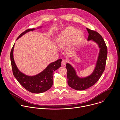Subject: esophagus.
Wrapping results in <instances>:
<instances>
[{
	"mask_svg": "<svg viewBox=\"0 0 120 120\" xmlns=\"http://www.w3.org/2000/svg\"><path fill=\"white\" fill-rule=\"evenodd\" d=\"M65 64H66V61L65 60H63L61 62V65L62 66H64L65 65Z\"/></svg>",
	"mask_w": 120,
	"mask_h": 120,
	"instance_id": "1",
	"label": "esophagus"
}]
</instances>
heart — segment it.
<instances>
[{
    "mask_svg": "<svg viewBox=\"0 0 120 120\" xmlns=\"http://www.w3.org/2000/svg\"><path fill=\"white\" fill-rule=\"evenodd\" d=\"M84 38V34L81 30H77L73 26L65 27L55 39L57 46L61 49H64L70 43L69 51L73 52L82 42Z\"/></svg>",
    "mask_w": 120,
    "mask_h": 120,
    "instance_id": "b5f03b06",
    "label": "heart"
}]
</instances>
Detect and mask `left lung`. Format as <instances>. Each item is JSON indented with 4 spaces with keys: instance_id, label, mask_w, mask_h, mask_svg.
Returning <instances> with one entry per match:
<instances>
[{
    "instance_id": "left-lung-1",
    "label": "left lung",
    "mask_w": 120,
    "mask_h": 120,
    "mask_svg": "<svg viewBox=\"0 0 120 120\" xmlns=\"http://www.w3.org/2000/svg\"><path fill=\"white\" fill-rule=\"evenodd\" d=\"M86 29L89 34L87 41H93L97 44L99 53L93 71L87 76H78L74 67L70 64L66 63L68 84L70 87L77 90H85L95 84L105 70L107 57V47L102 36L97 32Z\"/></svg>"
}]
</instances>
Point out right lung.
<instances>
[{
    "instance_id": "right-lung-1",
    "label": "right lung",
    "mask_w": 120,
    "mask_h": 120,
    "mask_svg": "<svg viewBox=\"0 0 120 120\" xmlns=\"http://www.w3.org/2000/svg\"><path fill=\"white\" fill-rule=\"evenodd\" d=\"M42 27L41 26L37 29L33 28L26 30L19 35L16 40L26 33ZM15 44H14L11 49V60L13 75L18 82L27 91L34 94L42 93L50 89L53 84L54 72L61 66L62 60L59 59L50 63L42 71L36 75L28 76L21 71L16 65L13 55Z\"/></svg>"
}]
</instances>
